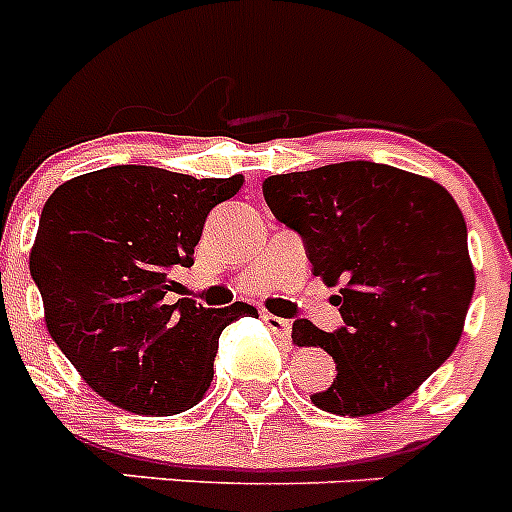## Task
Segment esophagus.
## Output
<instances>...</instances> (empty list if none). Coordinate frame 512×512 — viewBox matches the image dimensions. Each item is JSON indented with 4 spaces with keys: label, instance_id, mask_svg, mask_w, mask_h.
<instances>
[{
    "label": "esophagus",
    "instance_id": "obj_1",
    "mask_svg": "<svg viewBox=\"0 0 512 512\" xmlns=\"http://www.w3.org/2000/svg\"><path fill=\"white\" fill-rule=\"evenodd\" d=\"M261 318H264V323L269 325L279 338H289V333H292V323H289V320L277 318V315H271V312H264Z\"/></svg>",
    "mask_w": 512,
    "mask_h": 512
}]
</instances>
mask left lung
Listing matches in <instances>:
<instances>
[{"label":"left lung","mask_w":512,"mask_h":512,"mask_svg":"<svg viewBox=\"0 0 512 512\" xmlns=\"http://www.w3.org/2000/svg\"><path fill=\"white\" fill-rule=\"evenodd\" d=\"M264 200L302 235L312 274L338 287L343 328L295 320L292 341L320 346L336 379L312 395L333 415L395 408L454 354L474 295L467 223L441 184L372 161L269 176Z\"/></svg>","instance_id":"1"}]
</instances>
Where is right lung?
<instances>
[{
  "mask_svg": "<svg viewBox=\"0 0 512 512\" xmlns=\"http://www.w3.org/2000/svg\"><path fill=\"white\" fill-rule=\"evenodd\" d=\"M241 187V174L194 179L128 164L74 176L48 197L30 274L45 328L99 397L156 418L205 397L220 333L259 312L166 297L179 287L174 271L194 264L212 207Z\"/></svg>",
  "mask_w": 512,
  "mask_h": 512,
  "instance_id": "1",
  "label": "right lung"
}]
</instances>
